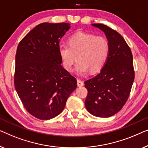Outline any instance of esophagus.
<instances>
[{
  "instance_id": "obj_1",
  "label": "esophagus",
  "mask_w": 148,
  "mask_h": 148,
  "mask_svg": "<svg viewBox=\"0 0 148 148\" xmlns=\"http://www.w3.org/2000/svg\"><path fill=\"white\" fill-rule=\"evenodd\" d=\"M77 84H78V86H82L84 85V82L82 81H81L80 80H77Z\"/></svg>"
}]
</instances>
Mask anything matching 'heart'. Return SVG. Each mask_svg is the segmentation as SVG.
Returning a JSON list of instances; mask_svg holds the SVG:
<instances>
[{
    "label": "heart",
    "instance_id": "b5f03b06",
    "mask_svg": "<svg viewBox=\"0 0 148 148\" xmlns=\"http://www.w3.org/2000/svg\"><path fill=\"white\" fill-rule=\"evenodd\" d=\"M68 43V46L60 45L58 48L62 65L68 71L73 70L76 57L75 70L79 75H84L88 70L95 73L105 65L109 52V43L105 37L78 32L70 37Z\"/></svg>",
    "mask_w": 148,
    "mask_h": 148
}]
</instances>
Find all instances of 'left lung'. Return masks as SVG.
<instances>
[{"label":"left lung","instance_id":"8db88e82","mask_svg":"<svg viewBox=\"0 0 148 148\" xmlns=\"http://www.w3.org/2000/svg\"><path fill=\"white\" fill-rule=\"evenodd\" d=\"M103 31L109 43V56L97 76L84 82L87 111L98 117H109L122 109L130 94L135 73L133 56L123 37L103 24H91Z\"/></svg>","mask_w":148,"mask_h":148}]
</instances>
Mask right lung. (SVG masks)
Listing matches in <instances>:
<instances>
[{"label": "right lung", "mask_w": 148, "mask_h": 148, "mask_svg": "<svg viewBox=\"0 0 148 148\" xmlns=\"http://www.w3.org/2000/svg\"><path fill=\"white\" fill-rule=\"evenodd\" d=\"M70 28L66 23H43L18 43L15 56L14 87L27 111L49 120L63 111L77 81L61 65L60 40Z\"/></svg>", "instance_id": "1"}]
</instances>
